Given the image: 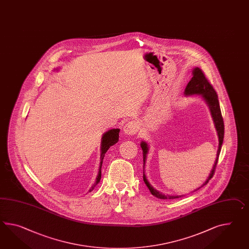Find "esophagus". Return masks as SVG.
Instances as JSON below:
<instances>
[{
  "label": "esophagus",
  "mask_w": 249,
  "mask_h": 249,
  "mask_svg": "<svg viewBox=\"0 0 249 249\" xmlns=\"http://www.w3.org/2000/svg\"><path fill=\"white\" fill-rule=\"evenodd\" d=\"M138 129H139L138 123L131 121L125 124V126L123 127V132L126 136H133L138 132Z\"/></svg>",
  "instance_id": "34e87169"
}]
</instances>
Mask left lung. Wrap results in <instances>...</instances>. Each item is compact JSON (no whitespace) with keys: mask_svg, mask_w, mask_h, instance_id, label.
I'll list each match as a JSON object with an SVG mask.
<instances>
[{"mask_svg":"<svg viewBox=\"0 0 249 249\" xmlns=\"http://www.w3.org/2000/svg\"><path fill=\"white\" fill-rule=\"evenodd\" d=\"M184 95L185 96H192V95H200L202 99L205 101L207 105L209 106V109L211 111V115L213 118V123L215 128L217 130V135L218 138V148L217 151V156H216V160L213 164V169L210 173V176H208L205 182H203L202 185H200V187L194 190V192L199 190V189L203 187L204 185H206L209 181L213 178L214 172L216 169V165L218 163V157H219V153L221 150V146L223 143V139H224V122H223V118L221 115V110L219 107V103H218V95L217 92L213 89V85L210 84V82L208 81L203 72L200 70L199 67H195L193 70V77L190 80L186 88L184 90ZM140 146L143 150V168H145V164H146V155L148 154L149 150V146L146 143V141H142L140 143ZM143 180L146 183L147 188L149 190V192L151 193L152 195L156 196L157 198L162 199V200H166V199H176V198H180L184 195H165L164 194H161L160 192H158V190L154 188L151 184L148 182L146 175H145V171L143 170Z\"/></svg>","mask_w":249,"mask_h":249,"instance_id":"left-lung-1","label":"left lung"}]
</instances>
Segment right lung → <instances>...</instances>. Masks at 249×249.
<instances>
[{
  "mask_svg": "<svg viewBox=\"0 0 249 249\" xmlns=\"http://www.w3.org/2000/svg\"><path fill=\"white\" fill-rule=\"evenodd\" d=\"M55 70H58V69H55ZM119 133H120V128H112V129H109L108 131H106L105 133H103L102 142H101V162H100L99 172H98L97 177H96V181L91 185L89 192H91L100 182L101 177H102L101 170H102V165H103V158L109 147L115 145L116 143L119 141Z\"/></svg>",
  "mask_w": 249,
  "mask_h": 249,
  "instance_id": "add662e5",
  "label": "right lung"
}]
</instances>
